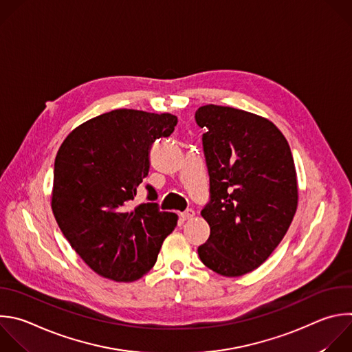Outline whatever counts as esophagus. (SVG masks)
Segmentation results:
<instances>
[{
	"instance_id": "esophagus-1",
	"label": "esophagus",
	"mask_w": 352,
	"mask_h": 352,
	"mask_svg": "<svg viewBox=\"0 0 352 352\" xmlns=\"http://www.w3.org/2000/svg\"><path fill=\"white\" fill-rule=\"evenodd\" d=\"M193 215H195V211H193V210H190V208H188V210H185L184 212H181V214H179V217H181V219H182V221L190 219Z\"/></svg>"
}]
</instances>
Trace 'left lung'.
<instances>
[{
  "label": "left lung",
  "mask_w": 352,
  "mask_h": 352,
  "mask_svg": "<svg viewBox=\"0 0 352 352\" xmlns=\"http://www.w3.org/2000/svg\"><path fill=\"white\" fill-rule=\"evenodd\" d=\"M195 120L210 177V236L197 253L214 272L242 276L271 256L296 214L292 151L274 123L245 110L206 104Z\"/></svg>",
  "instance_id": "obj_1"
}]
</instances>
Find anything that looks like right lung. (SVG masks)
Segmentation results:
<instances>
[{"instance_id":"add662e5","label":"right lung","mask_w":352,"mask_h":352,"mask_svg":"<svg viewBox=\"0 0 352 352\" xmlns=\"http://www.w3.org/2000/svg\"><path fill=\"white\" fill-rule=\"evenodd\" d=\"M177 123L170 113L117 109L73 130L58 151L55 219L74 252L103 278L140 279L177 225L174 212L159 210L151 185L148 203L131 208L149 173L152 145L170 137Z\"/></svg>"}]
</instances>
